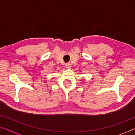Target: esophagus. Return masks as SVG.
<instances>
[{
  "mask_svg": "<svg viewBox=\"0 0 135 135\" xmlns=\"http://www.w3.org/2000/svg\"><path fill=\"white\" fill-rule=\"evenodd\" d=\"M71 67V65L70 63H67L65 64V68H67V69H70Z\"/></svg>",
  "mask_w": 135,
  "mask_h": 135,
  "instance_id": "obj_1",
  "label": "esophagus"
}]
</instances>
